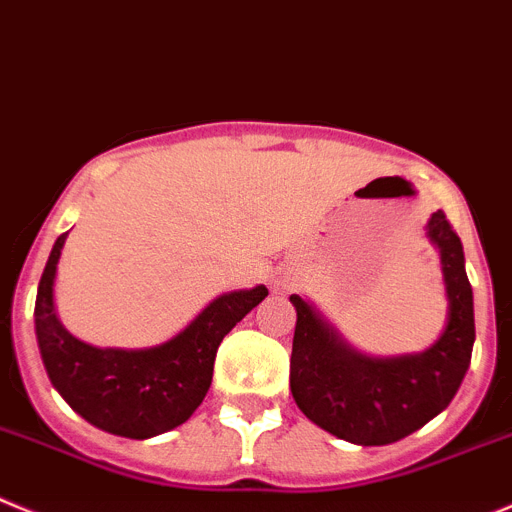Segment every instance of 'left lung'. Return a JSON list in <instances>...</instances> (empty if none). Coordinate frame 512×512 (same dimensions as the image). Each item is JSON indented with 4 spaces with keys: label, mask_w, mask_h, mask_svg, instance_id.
<instances>
[{
    "label": "left lung",
    "mask_w": 512,
    "mask_h": 512,
    "mask_svg": "<svg viewBox=\"0 0 512 512\" xmlns=\"http://www.w3.org/2000/svg\"><path fill=\"white\" fill-rule=\"evenodd\" d=\"M427 237L439 250L447 290V323L427 351L389 358L358 353L308 300L290 295L298 313L290 391L300 412L333 437L364 447L399 442L450 407L470 369L472 285L462 242L442 209L429 217Z\"/></svg>",
    "instance_id": "8db88e82"
}]
</instances>
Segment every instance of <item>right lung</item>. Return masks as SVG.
Returning <instances> with one entry per match:
<instances>
[{"label": "right lung", "mask_w": 512, "mask_h": 512, "mask_svg": "<svg viewBox=\"0 0 512 512\" xmlns=\"http://www.w3.org/2000/svg\"><path fill=\"white\" fill-rule=\"evenodd\" d=\"M68 232L47 257L35 300V333L52 386L103 432L148 439L184 424L207 396L222 338L265 300L267 288L219 295L171 341L154 348H95L55 313V275Z\"/></svg>", "instance_id": "right-lung-1"}]
</instances>
